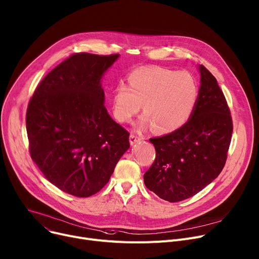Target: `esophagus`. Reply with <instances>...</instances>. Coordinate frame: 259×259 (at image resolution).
I'll use <instances>...</instances> for the list:
<instances>
[{"mask_svg":"<svg viewBox=\"0 0 259 259\" xmlns=\"http://www.w3.org/2000/svg\"><path fill=\"white\" fill-rule=\"evenodd\" d=\"M143 139L141 136H137V135H135V134H130V137H129V142H130V145L131 146H133V145H135L136 143H139L140 141H142Z\"/></svg>","mask_w":259,"mask_h":259,"instance_id":"obj_1","label":"esophagus"}]
</instances>
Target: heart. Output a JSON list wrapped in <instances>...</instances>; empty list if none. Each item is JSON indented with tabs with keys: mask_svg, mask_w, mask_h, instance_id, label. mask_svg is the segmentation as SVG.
I'll return each mask as SVG.
<instances>
[{
	"mask_svg": "<svg viewBox=\"0 0 259 259\" xmlns=\"http://www.w3.org/2000/svg\"><path fill=\"white\" fill-rule=\"evenodd\" d=\"M198 99V84L189 73L144 66L129 74L128 86L124 83L115 86L111 103L114 117L120 123H129L143 105L146 114L139 127L153 126L155 131L164 134L185 125Z\"/></svg>",
	"mask_w": 259,
	"mask_h": 259,
	"instance_id": "obj_1",
	"label": "heart"
}]
</instances>
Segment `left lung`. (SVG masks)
<instances>
[{"label": "left lung", "mask_w": 259, "mask_h": 259, "mask_svg": "<svg viewBox=\"0 0 259 259\" xmlns=\"http://www.w3.org/2000/svg\"><path fill=\"white\" fill-rule=\"evenodd\" d=\"M196 108L180 129L150 139L156 156L144 175L147 188L168 202L191 198L210 184L226 163L233 131L230 109L213 75L199 66Z\"/></svg>", "instance_id": "8db88e82"}]
</instances>
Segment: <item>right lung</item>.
<instances>
[{"mask_svg":"<svg viewBox=\"0 0 259 259\" xmlns=\"http://www.w3.org/2000/svg\"><path fill=\"white\" fill-rule=\"evenodd\" d=\"M118 56L73 54L41 80L29 102L31 158L52 184L75 197L101 191L130 147L129 132L104 106L101 84Z\"/></svg>","mask_w":259,"mask_h":259,"instance_id":"right-lung-1","label":"right lung"}]
</instances>
